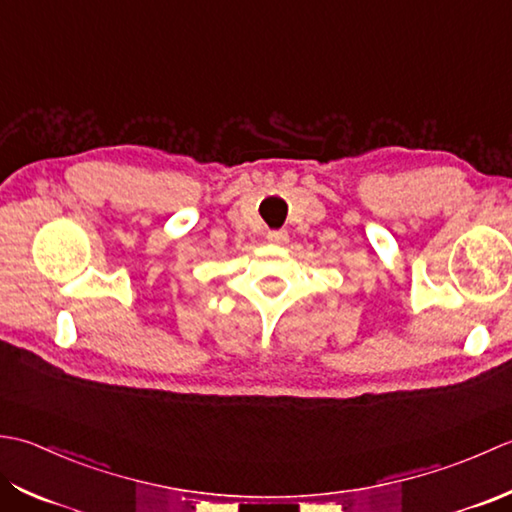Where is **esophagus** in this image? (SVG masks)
Segmentation results:
<instances>
[{
  "label": "esophagus",
  "mask_w": 512,
  "mask_h": 512,
  "mask_svg": "<svg viewBox=\"0 0 512 512\" xmlns=\"http://www.w3.org/2000/svg\"><path fill=\"white\" fill-rule=\"evenodd\" d=\"M267 241L271 245H285L289 241V236H287V232H283V229H276V232L267 234Z\"/></svg>",
  "instance_id": "obj_1"
}]
</instances>
